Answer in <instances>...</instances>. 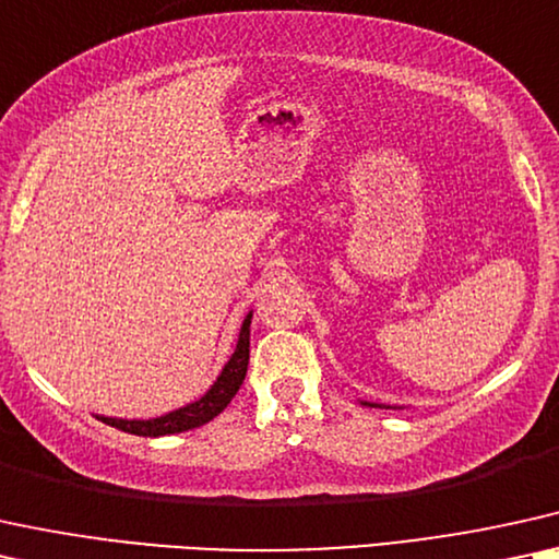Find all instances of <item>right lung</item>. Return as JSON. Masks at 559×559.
Here are the masks:
<instances>
[{
	"mask_svg": "<svg viewBox=\"0 0 559 559\" xmlns=\"http://www.w3.org/2000/svg\"><path fill=\"white\" fill-rule=\"evenodd\" d=\"M250 320L252 314H247V320L242 322V330H239L235 356L229 358V364L224 366L222 377L214 381V386H211L201 400L190 402L188 407H180L175 409V413L162 415V418H154V420H118V418H100V420L108 423L112 428L123 430V433L144 436V438L182 433V430L198 428L203 426V423L214 420L216 415L229 405L231 397H235L245 381L247 361H250Z\"/></svg>",
	"mask_w": 559,
	"mask_h": 559,
	"instance_id": "obj_1",
	"label": "right lung"
}]
</instances>
